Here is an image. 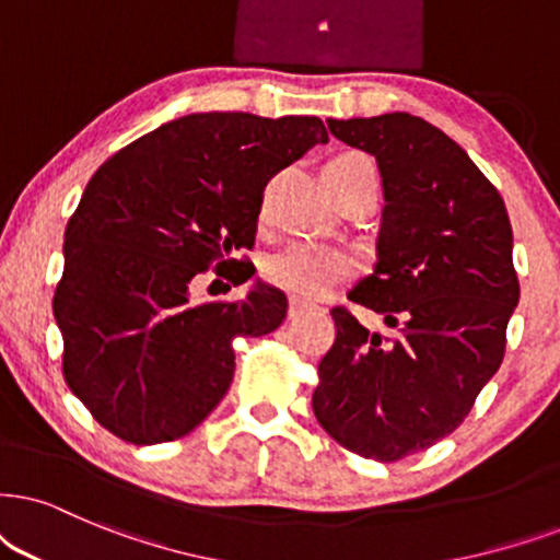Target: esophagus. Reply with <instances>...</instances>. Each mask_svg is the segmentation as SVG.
Listing matches in <instances>:
<instances>
[{
  "label": "esophagus",
  "mask_w": 560,
  "mask_h": 560,
  "mask_svg": "<svg viewBox=\"0 0 560 560\" xmlns=\"http://www.w3.org/2000/svg\"><path fill=\"white\" fill-rule=\"evenodd\" d=\"M317 310V304L313 302H304V300H292L289 302V317H300V315H307Z\"/></svg>",
  "instance_id": "1"
}]
</instances>
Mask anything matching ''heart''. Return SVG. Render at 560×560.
I'll list each match as a JSON object with an SVG mask.
<instances>
[{
  "label": "heart",
  "instance_id": "obj_1",
  "mask_svg": "<svg viewBox=\"0 0 560 560\" xmlns=\"http://www.w3.org/2000/svg\"><path fill=\"white\" fill-rule=\"evenodd\" d=\"M349 162H370L372 165V160L364 158L362 152H341L325 165H349ZM353 268L357 264L349 253L300 240V243L281 247L266 260V279L289 294L313 300V296L330 292L332 287L349 279Z\"/></svg>",
  "mask_w": 560,
  "mask_h": 560
}]
</instances>
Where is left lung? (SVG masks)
I'll list each match as a JSON object with an SVG mask.
<instances>
[{"label":"left lung","instance_id":"left-lung-1","mask_svg":"<svg viewBox=\"0 0 560 560\" xmlns=\"http://www.w3.org/2000/svg\"><path fill=\"white\" fill-rule=\"evenodd\" d=\"M328 129L377 158V264L346 296L390 332H370L336 304L313 410L341 447L395 463L450 436L504 362L520 302L512 224L497 186L423 118H330Z\"/></svg>","mask_w":560,"mask_h":560}]
</instances>
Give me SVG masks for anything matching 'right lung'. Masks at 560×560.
I'll return each mask as SVG.
<instances>
[{"label": "right lung", "mask_w": 560, "mask_h": 560, "mask_svg": "<svg viewBox=\"0 0 560 560\" xmlns=\"http://www.w3.org/2000/svg\"><path fill=\"white\" fill-rule=\"evenodd\" d=\"M320 141L315 116L196 113L97 167L63 232L54 317L63 380L103 429L131 444L190 434L230 390L237 338L279 328V289L198 304L190 289L256 273L264 186Z\"/></svg>", "instance_id": "obj_1"}]
</instances>
